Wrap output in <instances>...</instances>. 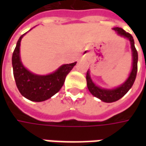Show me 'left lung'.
I'll list each match as a JSON object with an SVG mask.
<instances>
[{"label": "left lung", "mask_w": 146, "mask_h": 146, "mask_svg": "<svg viewBox=\"0 0 146 146\" xmlns=\"http://www.w3.org/2000/svg\"><path fill=\"white\" fill-rule=\"evenodd\" d=\"M113 29L119 36L128 39L131 43V48H132V69L129 75V77L127 78L126 81L119 87L114 88V89H105V88H101L98 87L97 85H95L89 76V71L88 70L87 75H86V80H87V86L89 92L92 93L94 97L101 99L102 102H114L119 100L121 98H123L133 85L136 77H137V73L138 53L135 48L133 37L131 34L126 32L121 27H115Z\"/></svg>", "instance_id": "obj_1"}]
</instances>
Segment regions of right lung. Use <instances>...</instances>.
<instances>
[{"mask_svg":"<svg viewBox=\"0 0 146 146\" xmlns=\"http://www.w3.org/2000/svg\"><path fill=\"white\" fill-rule=\"evenodd\" d=\"M25 34L19 39L12 56L15 83L24 98L32 102H44L61 89L66 77L76 64V62L62 65L55 72L47 76H38L31 73L23 66L20 59V42Z\"/></svg>","mask_w":146,"mask_h":146,"instance_id":"right-lung-1","label":"right lung"}]
</instances>
